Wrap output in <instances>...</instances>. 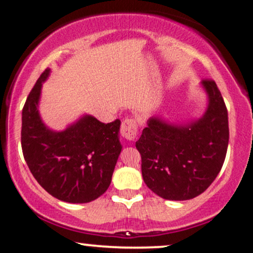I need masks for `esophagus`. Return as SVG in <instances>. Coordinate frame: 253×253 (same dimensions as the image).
Segmentation results:
<instances>
[{
	"label": "esophagus",
	"instance_id": "34e87169",
	"mask_svg": "<svg viewBox=\"0 0 253 253\" xmlns=\"http://www.w3.org/2000/svg\"><path fill=\"white\" fill-rule=\"evenodd\" d=\"M136 133H138V125L134 119H125L121 124V135L126 140L132 141L136 138Z\"/></svg>",
	"mask_w": 253,
	"mask_h": 253
}]
</instances>
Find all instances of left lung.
I'll list each match as a JSON object with an SVG mask.
<instances>
[{"label": "left lung", "mask_w": 253, "mask_h": 253, "mask_svg": "<svg viewBox=\"0 0 253 253\" xmlns=\"http://www.w3.org/2000/svg\"><path fill=\"white\" fill-rule=\"evenodd\" d=\"M201 86L208 97L201 118L173 124L152 117L135 143L145 184L165 200L185 201L199 196L213 183L225 162L227 109L214 81H202Z\"/></svg>", "instance_id": "obj_1"}]
</instances>
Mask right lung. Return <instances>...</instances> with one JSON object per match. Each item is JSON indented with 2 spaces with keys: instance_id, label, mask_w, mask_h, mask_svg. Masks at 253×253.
I'll use <instances>...</instances> for the list:
<instances>
[{
  "instance_id": "add662e5",
  "label": "right lung",
  "mask_w": 253,
  "mask_h": 253,
  "mask_svg": "<svg viewBox=\"0 0 253 253\" xmlns=\"http://www.w3.org/2000/svg\"><path fill=\"white\" fill-rule=\"evenodd\" d=\"M46 69L31 90L22 109L21 146L25 161L38 183L60 201L86 203L108 189L120 156V120L103 124L83 115L64 130L43 124L39 113Z\"/></svg>"
}]
</instances>
